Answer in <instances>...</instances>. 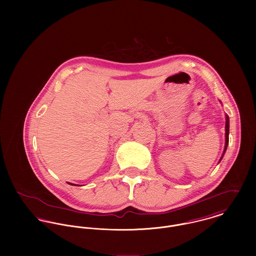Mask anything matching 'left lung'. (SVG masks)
Instances as JSON below:
<instances>
[{"instance_id": "left-lung-1", "label": "left lung", "mask_w": 256, "mask_h": 256, "mask_svg": "<svg viewBox=\"0 0 256 256\" xmlns=\"http://www.w3.org/2000/svg\"><path fill=\"white\" fill-rule=\"evenodd\" d=\"M228 133H230V120H228V116L226 115V135H224V136H226V143H224V152H222V156H220V158L219 162L222 160V156H224V152H226L228 144Z\"/></svg>"}]
</instances>
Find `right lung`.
<instances>
[{"label": "right lung", "instance_id": "1", "mask_svg": "<svg viewBox=\"0 0 256 256\" xmlns=\"http://www.w3.org/2000/svg\"><path fill=\"white\" fill-rule=\"evenodd\" d=\"M69 184H71V185H74V184H73V183H69Z\"/></svg>", "mask_w": 256, "mask_h": 256}]
</instances>
